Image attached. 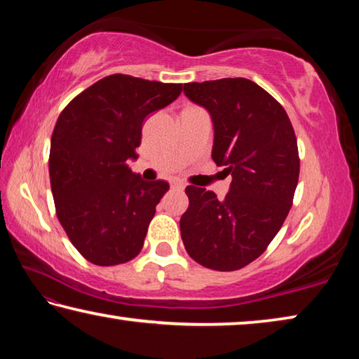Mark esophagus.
<instances>
[{"instance_id":"1","label":"esophagus","mask_w":359,"mask_h":359,"mask_svg":"<svg viewBox=\"0 0 359 359\" xmlns=\"http://www.w3.org/2000/svg\"><path fill=\"white\" fill-rule=\"evenodd\" d=\"M171 187L174 188V190H184V188H185V184H184V182H182V180H172Z\"/></svg>"}]
</instances>
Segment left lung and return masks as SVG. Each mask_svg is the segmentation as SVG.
<instances>
[{
    "label": "left lung",
    "mask_w": 359,
    "mask_h": 359,
    "mask_svg": "<svg viewBox=\"0 0 359 359\" xmlns=\"http://www.w3.org/2000/svg\"><path fill=\"white\" fill-rule=\"evenodd\" d=\"M184 93L209 111L212 158L233 180L224 199L185 188L182 241L201 266L238 271L263 255L293 205L299 179L293 125L274 96L244 77L185 83Z\"/></svg>",
    "instance_id": "8db88e82"
}]
</instances>
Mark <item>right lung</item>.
Here are the masks:
<instances>
[{
	"mask_svg": "<svg viewBox=\"0 0 359 359\" xmlns=\"http://www.w3.org/2000/svg\"><path fill=\"white\" fill-rule=\"evenodd\" d=\"M182 93V83L112 74L66 106L52 133L48 174L57 217L72 245L96 266L137 257L155 208L169 190L128 168L142 123Z\"/></svg>",
	"mask_w": 359,
	"mask_h": 359,
	"instance_id": "add662e5",
	"label": "right lung"
}]
</instances>
